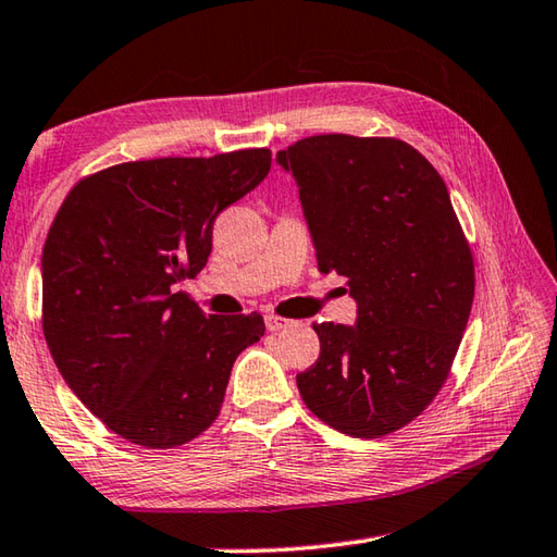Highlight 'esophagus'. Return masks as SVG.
Segmentation results:
<instances>
[{
	"instance_id": "1",
	"label": "esophagus",
	"mask_w": 557,
	"mask_h": 557,
	"mask_svg": "<svg viewBox=\"0 0 557 557\" xmlns=\"http://www.w3.org/2000/svg\"><path fill=\"white\" fill-rule=\"evenodd\" d=\"M292 319H285V317H277V313H265V326H268V331H272V333H277V331H285V329H289L292 326Z\"/></svg>"
}]
</instances>
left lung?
<instances>
[{
	"instance_id": "obj_1",
	"label": "left lung",
	"mask_w": 557,
	"mask_h": 557,
	"mask_svg": "<svg viewBox=\"0 0 557 557\" xmlns=\"http://www.w3.org/2000/svg\"><path fill=\"white\" fill-rule=\"evenodd\" d=\"M277 163L297 180L321 272L358 301L356 326L313 323L321 352L297 375L331 429L380 438L448 380L474 299V262L443 177L399 138L309 136Z\"/></svg>"
}]
</instances>
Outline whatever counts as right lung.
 I'll return each instance as SVG.
<instances>
[{"label": "right lung", "instance_id": "1", "mask_svg": "<svg viewBox=\"0 0 557 557\" xmlns=\"http://www.w3.org/2000/svg\"><path fill=\"white\" fill-rule=\"evenodd\" d=\"M268 148L156 158L87 175L44 246V336L77 399L136 446L175 448L219 417L260 313L201 311L182 280L211 252L216 216L270 173Z\"/></svg>", "mask_w": 557, "mask_h": 557}]
</instances>
